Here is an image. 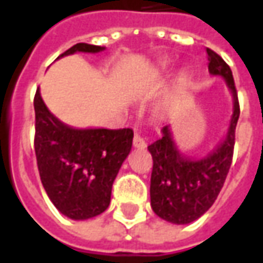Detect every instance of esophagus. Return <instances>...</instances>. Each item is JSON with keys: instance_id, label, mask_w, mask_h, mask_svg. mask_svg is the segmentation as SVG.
Here are the masks:
<instances>
[{"instance_id": "esophagus-1", "label": "esophagus", "mask_w": 263, "mask_h": 263, "mask_svg": "<svg viewBox=\"0 0 263 263\" xmlns=\"http://www.w3.org/2000/svg\"><path fill=\"white\" fill-rule=\"evenodd\" d=\"M132 143H134V146H135V148H141V149L146 148V142H145V139H143L141 135H138V134L134 137Z\"/></svg>"}]
</instances>
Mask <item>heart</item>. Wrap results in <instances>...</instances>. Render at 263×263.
Wrapping results in <instances>:
<instances>
[{"label":"heart","mask_w":263,"mask_h":263,"mask_svg":"<svg viewBox=\"0 0 263 263\" xmlns=\"http://www.w3.org/2000/svg\"><path fill=\"white\" fill-rule=\"evenodd\" d=\"M177 83H179V86H183V84H186V76L182 74L180 77H179V80H177Z\"/></svg>","instance_id":"obj_1"}]
</instances>
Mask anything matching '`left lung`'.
<instances>
[{
    "mask_svg": "<svg viewBox=\"0 0 263 263\" xmlns=\"http://www.w3.org/2000/svg\"><path fill=\"white\" fill-rule=\"evenodd\" d=\"M207 58L210 73L222 76L234 97V112L226 139L203 159H189L177 151L166 125L162 129L163 137L148 146L154 159L151 205L158 217L173 224H189L213 205L232 163L239 118L237 88L231 69L220 54L207 48Z\"/></svg>",
    "mask_w": 263,
    "mask_h": 263,
    "instance_id": "obj_1",
    "label": "left lung"
}]
</instances>
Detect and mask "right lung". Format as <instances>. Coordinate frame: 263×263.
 I'll return each mask as SVG.
<instances>
[{
  "label": "right lung",
  "instance_id": "obj_1",
  "mask_svg": "<svg viewBox=\"0 0 263 263\" xmlns=\"http://www.w3.org/2000/svg\"><path fill=\"white\" fill-rule=\"evenodd\" d=\"M103 49L77 43L60 58ZM33 107L37 171L50 201L71 220H87L104 213L111 201L117 173L131 152L134 131L70 128L49 112L39 88Z\"/></svg>",
  "mask_w": 263,
  "mask_h": 263
}]
</instances>
